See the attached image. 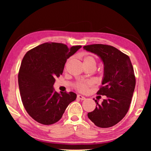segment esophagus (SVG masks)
Returning <instances> with one entry per match:
<instances>
[{
    "label": "esophagus",
    "mask_w": 151,
    "mask_h": 151,
    "mask_svg": "<svg viewBox=\"0 0 151 151\" xmlns=\"http://www.w3.org/2000/svg\"><path fill=\"white\" fill-rule=\"evenodd\" d=\"M77 98L79 99V100H85V98H84V96H81V95H78V96H77Z\"/></svg>",
    "instance_id": "esophagus-1"
}]
</instances>
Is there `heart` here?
Wrapping results in <instances>:
<instances>
[{
	"instance_id": "heart-1",
	"label": "heart",
	"mask_w": 151,
	"mask_h": 151,
	"mask_svg": "<svg viewBox=\"0 0 151 151\" xmlns=\"http://www.w3.org/2000/svg\"><path fill=\"white\" fill-rule=\"evenodd\" d=\"M84 65H91L96 68L97 65V60L93 56L91 55H86L83 59ZM91 85L90 82H82L80 81L76 82L74 84V88L80 92H85L87 91L88 87Z\"/></svg>"
}]
</instances>
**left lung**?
<instances>
[{"mask_svg":"<svg viewBox=\"0 0 151 151\" xmlns=\"http://www.w3.org/2000/svg\"><path fill=\"white\" fill-rule=\"evenodd\" d=\"M99 55L104 65V77L98 95L106 96L102 104L95 100L96 107L88 117L97 127L109 128L120 122L131 105L135 87V76L129 57L111 45L93 44L84 46Z\"/></svg>","mask_w":151,"mask_h":151,"instance_id":"obj_1","label":"left lung"}]
</instances>
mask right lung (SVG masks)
<instances>
[{
    "mask_svg": "<svg viewBox=\"0 0 151 151\" xmlns=\"http://www.w3.org/2000/svg\"><path fill=\"white\" fill-rule=\"evenodd\" d=\"M81 45L69 48L63 43L45 42L30 49L22 58L18 72V86L22 104L34 120L53 124L76 99L73 92L54 91L55 78L63 74L67 60Z\"/></svg>",
    "mask_w": 151,
    "mask_h": 151,
    "instance_id": "add662e5",
    "label": "right lung"
}]
</instances>
